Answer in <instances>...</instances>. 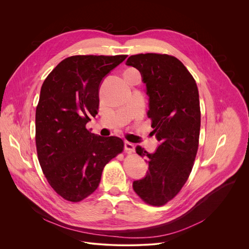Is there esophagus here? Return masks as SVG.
Wrapping results in <instances>:
<instances>
[{
    "instance_id": "esophagus-1",
    "label": "esophagus",
    "mask_w": 249,
    "mask_h": 249,
    "mask_svg": "<svg viewBox=\"0 0 249 249\" xmlns=\"http://www.w3.org/2000/svg\"><path fill=\"white\" fill-rule=\"evenodd\" d=\"M124 150L126 151V153H133V152H135V145L130 143V142H125Z\"/></svg>"
}]
</instances>
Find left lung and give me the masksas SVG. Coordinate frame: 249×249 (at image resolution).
<instances>
[{
  "mask_svg": "<svg viewBox=\"0 0 249 249\" xmlns=\"http://www.w3.org/2000/svg\"><path fill=\"white\" fill-rule=\"evenodd\" d=\"M126 64L139 70L150 96L148 116L160 146L149 154L145 178L133 189L145 203L162 206L179 193L194 165L199 146L201 111L199 91L193 76L174 56L146 53L132 55Z\"/></svg>",
  "mask_w": 249,
  "mask_h": 249,
  "instance_id": "left-lung-1",
  "label": "left lung"
}]
</instances>
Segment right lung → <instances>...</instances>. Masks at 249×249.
<instances>
[{
	"label": "right lung",
	"mask_w": 249,
	"mask_h": 249,
	"mask_svg": "<svg viewBox=\"0 0 249 249\" xmlns=\"http://www.w3.org/2000/svg\"><path fill=\"white\" fill-rule=\"evenodd\" d=\"M127 55H76L61 61L45 79L35 112V143L46 179L70 202L99 185L104 166L124 150L118 137H100L86 125L98 111L102 79Z\"/></svg>",
	"instance_id": "right-lung-1"
}]
</instances>
